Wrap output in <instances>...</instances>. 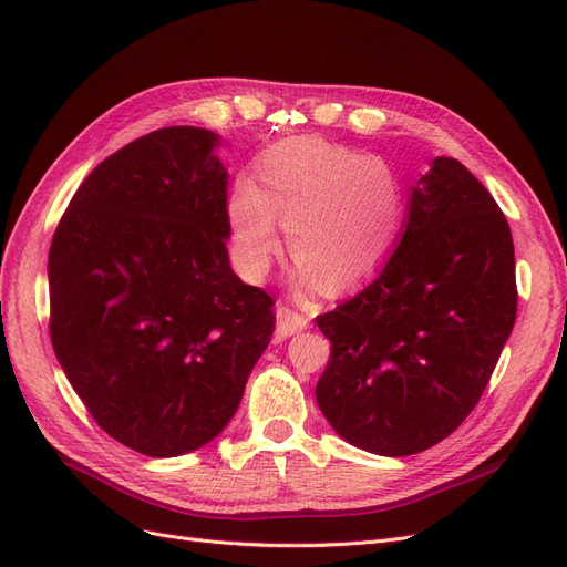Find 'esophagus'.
I'll return each mask as SVG.
<instances>
[{"instance_id":"obj_1","label":"esophagus","mask_w":567,"mask_h":567,"mask_svg":"<svg viewBox=\"0 0 567 567\" xmlns=\"http://www.w3.org/2000/svg\"><path fill=\"white\" fill-rule=\"evenodd\" d=\"M307 326V319L298 312L290 310V307L286 305H279L277 307V338L279 340H286L288 336H296L300 333Z\"/></svg>"}]
</instances>
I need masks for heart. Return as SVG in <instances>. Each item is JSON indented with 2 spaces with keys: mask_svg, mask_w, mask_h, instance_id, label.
Wrapping results in <instances>:
<instances>
[{
  "mask_svg": "<svg viewBox=\"0 0 567 567\" xmlns=\"http://www.w3.org/2000/svg\"><path fill=\"white\" fill-rule=\"evenodd\" d=\"M227 198L229 246L248 279H262L281 248L296 252L293 279L346 288L385 265L404 225V186L379 156L319 136L271 144Z\"/></svg>",
  "mask_w": 567,
  "mask_h": 567,
  "instance_id": "b5f03b06",
  "label": "heart"
}]
</instances>
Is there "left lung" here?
I'll use <instances>...</instances> for the list:
<instances>
[{"instance_id":"obj_1","label":"left lung","mask_w":567,"mask_h":567,"mask_svg":"<svg viewBox=\"0 0 567 567\" xmlns=\"http://www.w3.org/2000/svg\"><path fill=\"white\" fill-rule=\"evenodd\" d=\"M516 255L499 205L437 156L411 188L404 229L362 293L317 317L331 359L317 404L381 456L419 454L477 404L516 323Z\"/></svg>"}]
</instances>
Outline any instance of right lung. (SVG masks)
<instances>
[{"mask_svg": "<svg viewBox=\"0 0 567 567\" xmlns=\"http://www.w3.org/2000/svg\"><path fill=\"white\" fill-rule=\"evenodd\" d=\"M219 134L163 127L80 184L49 248L51 346L125 447L169 458L225 431L274 333L229 265Z\"/></svg>", "mask_w": 567, "mask_h": 567, "instance_id": "right-lung-1", "label": "right lung"}]
</instances>
